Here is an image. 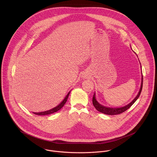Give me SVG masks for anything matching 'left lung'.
Instances as JSON below:
<instances>
[{
	"label": "left lung",
	"instance_id": "obj_1",
	"mask_svg": "<svg viewBox=\"0 0 157 157\" xmlns=\"http://www.w3.org/2000/svg\"><path fill=\"white\" fill-rule=\"evenodd\" d=\"M131 47V46H130ZM132 49V48H131ZM133 51V50H132ZM135 53V52H134ZM138 57V56H137ZM140 67H141V70H142V66L140 64ZM142 86H143V76L142 75V78H141V84H140V87L139 89V91L137 94V95L136 96V97L134 98L130 103H128V104L123 106V107H107V106H104L103 105H102L101 104H100L96 99V93L94 92V96L93 98V105L94 106V107L97 110H98L99 112L101 113H103L104 114H107V115H117V114H121L122 113H124V111H125L126 110H127L128 109H129L133 104L135 102L138 98H139L140 93L142 92Z\"/></svg>",
	"mask_w": 157,
	"mask_h": 157
}]
</instances>
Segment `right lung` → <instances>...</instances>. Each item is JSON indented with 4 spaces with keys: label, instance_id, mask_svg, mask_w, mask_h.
Listing matches in <instances>:
<instances>
[{
    "label": "right lung",
    "instance_id": "add662e5",
    "mask_svg": "<svg viewBox=\"0 0 157 157\" xmlns=\"http://www.w3.org/2000/svg\"><path fill=\"white\" fill-rule=\"evenodd\" d=\"M71 91L67 94V95L66 96V97L64 98V99L61 101V102H60L58 105H56V107L48 110H46V111H43V112H40V113H33V114H36V115H38V116H45V115H49L53 113H56V112L58 111L59 110H60L63 106L64 105L66 104L67 100H68V96L71 93Z\"/></svg>",
    "mask_w": 157,
    "mask_h": 157
}]
</instances>
